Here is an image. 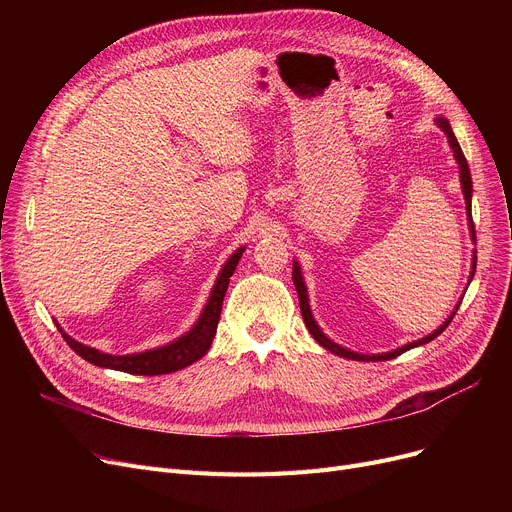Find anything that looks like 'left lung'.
Masks as SVG:
<instances>
[{"instance_id": "obj_1", "label": "left lung", "mask_w": 512, "mask_h": 512, "mask_svg": "<svg viewBox=\"0 0 512 512\" xmlns=\"http://www.w3.org/2000/svg\"><path fill=\"white\" fill-rule=\"evenodd\" d=\"M438 122V126L446 132V137H448V143H450V147H452V153H454V159L459 161V170H461V188H463V195H465V203H467V218H469V230H471V238L473 240H477V236H475V226H473V218H471V193H473V184H471V172H469V164H467V159H465V155H463V149H461V145H459V141H456V137H454V132H452V128H450V124H448V120H444V118H438L436 120ZM473 270H471V276H469V282L473 280V274H475V265H477V251L473 253ZM292 282H294V286H297V294H299V305H301V313H303V319H305V326H307V330L311 332V336L324 346V348H328L330 353H334V355H338V357H344V359H353V361H390V359H394V357H398V355H402V353H407V351H411V348H415V346H421V344H427L429 340H434V338H438L446 328H448V324L452 321V317L456 315V311H459V307H461V301H459V305L454 307V311L450 313V317L444 321V324L436 330V332H432L429 336H425V338H421V340H415V342H409V344H405V346H398V348H394L392 353H382V355H361V353H353V351H348V348H344V346H340V344H336V342H332L324 332L319 330V326H317V321L313 319V315H311V309H309V297H307V286H305V280H303V276H301V265L294 261L292 263Z\"/></svg>"}]
</instances>
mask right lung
Instances as JSON below:
<instances>
[{"mask_svg":"<svg viewBox=\"0 0 512 512\" xmlns=\"http://www.w3.org/2000/svg\"><path fill=\"white\" fill-rule=\"evenodd\" d=\"M242 251H245V247L236 249L224 263L222 272H220L218 280H215L213 290L209 294V301H207L201 317L197 319V324L184 336L176 338L174 342H170L166 346H159V348H153V351H145V353H134V355H107V353L97 351V348L76 342L62 328H60V332L78 357H83L85 361H89L97 367H105V369H116V371L132 373V375H164V373H172V371L193 365L209 351V346L213 342L215 330H218L220 313H222L224 294L228 290L230 278L238 265V259L242 257Z\"/></svg>","mask_w":512,"mask_h":512,"instance_id":"1","label":"right lung"}]
</instances>
